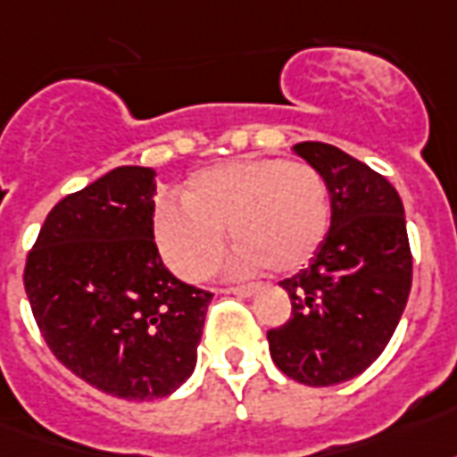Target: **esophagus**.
Segmentation results:
<instances>
[{
  "instance_id": "esophagus-1",
  "label": "esophagus",
  "mask_w": 457,
  "mask_h": 457,
  "mask_svg": "<svg viewBox=\"0 0 457 457\" xmlns=\"http://www.w3.org/2000/svg\"><path fill=\"white\" fill-rule=\"evenodd\" d=\"M221 292H226V295H238V297H253L258 292V287L255 285H241V287H226Z\"/></svg>"
}]
</instances>
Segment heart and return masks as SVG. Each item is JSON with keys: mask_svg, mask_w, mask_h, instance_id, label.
Listing matches in <instances>:
<instances>
[{"mask_svg": "<svg viewBox=\"0 0 457 457\" xmlns=\"http://www.w3.org/2000/svg\"><path fill=\"white\" fill-rule=\"evenodd\" d=\"M241 243L231 270L297 272L324 245L331 192L306 162L245 158L195 172L182 202H162L153 219L162 261L185 279H204L226 248V228Z\"/></svg>", "mask_w": 457, "mask_h": 457, "instance_id": "b5f03b06", "label": "heart"}]
</instances>
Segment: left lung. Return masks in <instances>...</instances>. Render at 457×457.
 Wrapping results in <instances>:
<instances>
[{
  "label": "left lung",
  "mask_w": 457,
  "mask_h": 457,
  "mask_svg": "<svg viewBox=\"0 0 457 457\" xmlns=\"http://www.w3.org/2000/svg\"><path fill=\"white\" fill-rule=\"evenodd\" d=\"M295 153L324 175L331 228L309 268L279 282L287 324L270 328V355L309 387L353 379L385 351L411 289V251L397 189L336 145L304 141Z\"/></svg>",
  "instance_id": "8db88e82"
}]
</instances>
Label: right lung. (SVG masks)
Wrapping results in <instances>:
<instances>
[{"mask_svg":"<svg viewBox=\"0 0 457 457\" xmlns=\"http://www.w3.org/2000/svg\"><path fill=\"white\" fill-rule=\"evenodd\" d=\"M155 170L123 165L53 206L23 270L36 324L70 372L151 402L195 372L212 292L160 261Z\"/></svg>","mask_w":457,"mask_h":457,"instance_id":"1","label":"right lung"}]
</instances>
